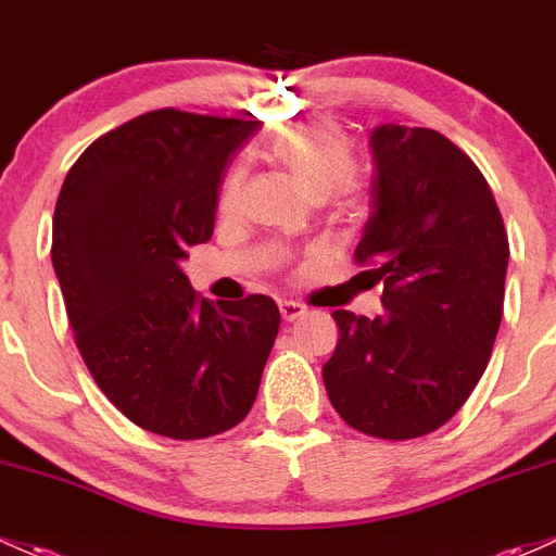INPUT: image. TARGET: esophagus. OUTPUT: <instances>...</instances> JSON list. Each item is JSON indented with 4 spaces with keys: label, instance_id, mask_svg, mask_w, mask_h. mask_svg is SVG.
Returning <instances> with one entry per match:
<instances>
[{
    "label": "esophagus",
    "instance_id": "1",
    "mask_svg": "<svg viewBox=\"0 0 556 556\" xmlns=\"http://www.w3.org/2000/svg\"><path fill=\"white\" fill-rule=\"evenodd\" d=\"M279 311H282L285 321H295L306 314V306H301V303L295 301H279Z\"/></svg>",
    "mask_w": 556,
    "mask_h": 556
}]
</instances>
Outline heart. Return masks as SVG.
<instances>
[{
  "label": "heart",
  "mask_w": 556,
  "mask_h": 556,
  "mask_svg": "<svg viewBox=\"0 0 556 556\" xmlns=\"http://www.w3.org/2000/svg\"><path fill=\"white\" fill-rule=\"evenodd\" d=\"M264 157L290 176L308 198L332 194L338 205L353 198V144L351 137L332 121H308L288 126L266 142ZM240 194V174H229L222 189V211H229Z\"/></svg>",
  "instance_id": "b5f03b06"
}]
</instances>
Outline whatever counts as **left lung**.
<instances>
[{
  "instance_id": "obj_1",
  "label": "left lung",
  "mask_w": 556,
  "mask_h": 556,
  "mask_svg": "<svg viewBox=\"0 0 556 556\" xmlns=\"http://www.w3.org/2000/svg\"><path fill=\"white\" fill-rule=\"evenodd\" d=\"M369 148L371 213L356 261L386 282V311H334L340 340L321 377L348 425L406 441L446 425L483 377L509 242L485 176L443 134L380 124Z\"/></svg>"
}]
</instances>
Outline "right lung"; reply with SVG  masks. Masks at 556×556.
I'll return each instance as SVG.
<instances>
[{
    "instance_id": "1",
    "label": "right lung",
    "mask_w": 556,
    "mask_h": 556,
    "mask_svg": "<svg viewBox=\"0 0 556 556\" xmlns=\"http://www.w3.org/2000/svg\"><path fill=\"white\" fill-rule=\"evenodd\" d=\"M250 118L139 115L84 150L54 205L52 266L84 364L121 414L176 441L248 417L279 332L268 295L216 306L181 271L211 240Z\"/></svg>"
}]
</instances>
